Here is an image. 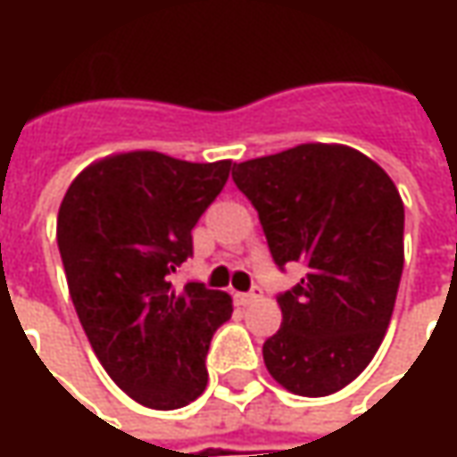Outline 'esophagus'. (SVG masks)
<instances>
[{
  "mask_svg": "<svg viewBox=\"0 0 457 457\" xmlns=\"http://www.w3.org/2000/svg\"><path fill=\"white\" fill-rule=\"evenodd\" d=\"M259 295H262V292H259V287H256V290L252 292H237V295H234V300H237L238 305H252V303L259 300Z\"/></svg>",
  "mask_w": 457,
  "mask_h": 457,
  "instance_id": "34e87169",
  "label": "esophagus"
}]
</instances>
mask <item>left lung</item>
Returning a JSON list of instances; mask_svg holds the SVG:
<instances>
[{"mask_svg": "<svg viewBox=\"0 0 457 457\" xmlns=\"http://www.w3.org/2000/svg\"><path fill=\"white\" fill-rule=\"evenodd\" d=\"M274 264L305 277L279 292L282 328L264 363L285 389L328 396L374 359L404 267V205L392 178L341 145H300L234 165Z\"/></svg>", "mask_w": 457, "mask_h": 457, "instance_id": "obj_1", "label": "left lung"}]
</instances>
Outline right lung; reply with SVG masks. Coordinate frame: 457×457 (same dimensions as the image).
Here are the masks:
<instances>
[{"mask_svg": "<svg viewBox=\"0 0 457 457\" xmlns=\"http://www.w3.org/2000/svg\"><path fill=\"white\" fill-rule=\"evenodd\" d=\"M228 172L231 160L127 152L86 167L58 211L68 290L91 348L119 389L152 410L203 395L211 338L234 312L226 292L203 282L172 287Z\"/></svg>", "mask_w": 457, "mask_h": 457, "instance_id": "1", "label": "right lung"}]
</instances>
